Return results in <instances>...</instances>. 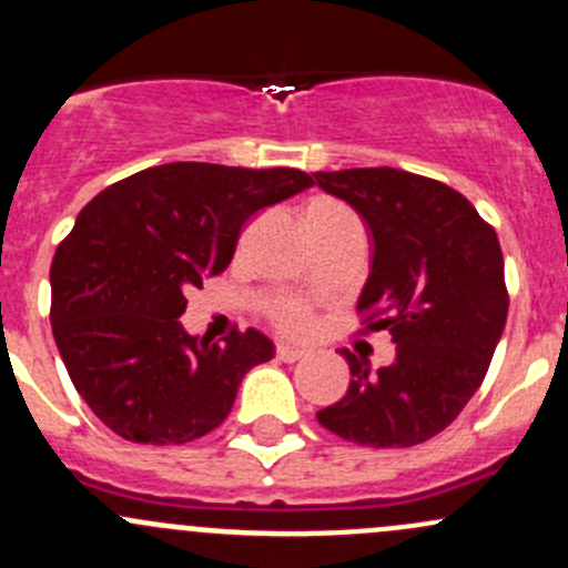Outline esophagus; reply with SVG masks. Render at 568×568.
<instances>
[{"mask_svg":"<svg viewBox=\"0 0 568 568\" xmlns=\"http://www.w3.org/2000/svg\"><path fill=\"white\" fill-rule=\"evenodd\" d=\"M307 354H311L307 348L291 346V343H277V357L283 359V363H296V359H305Z\"/></svg>","mask_w":568,"mask_h":568,"instance_id":"obj_1","label":"esophagus"}]
</instances>
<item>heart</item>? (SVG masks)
<instances>
[{
    "label": "heart",
    "mask_w": 568,
    "mask_h": 568,
    "mask_svg": "<svg viewBox=\"0 0 568 568\" xmlns=\"http://www.w3.org/2000/svg\"><path fill=\"white\" fill-rule=\"evenodd\" d=\"M329 209H341L332 200H316V203L307 205V214L311 211H329ZM277 324L288 332H305L311 326V318H307V311L300 305V302H285L283 307L277 311Z\"/></svg>",
    "instance_id": "1"
}]
</instances>
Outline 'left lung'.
Segmentation results:
<instances>
[{
	"instance_id": "1",
	"label": "left lung",
	"mask_w": 568,
	"mask_h": 568,
	"mask_svg": "<svg viewBox=\"0 0 568 568\" xmlns=\"http://www.w3.org/2000/svg\"><path fill=\"white\" fill-rule=\"evenodd\" d=\"M371 233L357 300L365 329H390L393 365L343 352L352 382L318 423L368 448H412L456 420L489 371L508 316L495 227L456 189L406 170L316 173Z\"/></svg>"
}]
</instances>
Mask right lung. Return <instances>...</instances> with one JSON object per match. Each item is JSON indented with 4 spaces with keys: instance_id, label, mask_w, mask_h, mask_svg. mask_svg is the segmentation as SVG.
Here are the masks:
<instances>
[{
    "instance_id": "obj_1",
    "label": "right lung",
    "mask_w": 568,
    "mask_h": 568,
    "mask_svg": "<svg viewBox=\"0 0 568 568\" xmlns=\"http://www.w3.org/2000/svg\"><path fill=\"white\" fill-rule=\"evenodd\" d=\"M307 186L291 168L173 162L84 205L51 261V332L73 387L118 437L183 445L214 432L244 374L274 357L263 332L211 343L178 318L186 291L233 261L244 222Z\"/></svg>"
}]
</instances>
